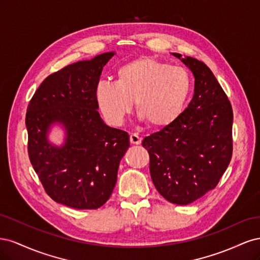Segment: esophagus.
<instances>
[{"label": "esophagus", "mask_w": 260, "mask_h": 260, "mask_svg": "<svg viewBox=\"0 0 260 260\" xmlns=\"http://www.w3.org/2000/svg\"><path fill=\"white\" fill-rule=\"evenodd\" d=\"M141 141H142V139H141L138 135H136V133H131L130 135V143L131 144H140Z\"/></svg>", "instance_id": "34e87169"}]
</instances>
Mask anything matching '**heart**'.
Segmentation results:
<instances>
[{
  "instance_id": "heart-1",
  "label": "heart",
  "mask_w": 260,
  "mask_h": 260,
  "mask_svg": "<svg viewBox=\"0 0 260 260\" xmlns=\"http://www.w3.org/2000/svg\"><path fill=\"white\" fill-rule=\"evenodd\" d=\"M193 89L184 67L155 57H140L118 68L115 82L101 81L95 90L100 111L112 124H120L135 102L149 127L165 128L183 113Z\"/></svg>"
}]
</instances>
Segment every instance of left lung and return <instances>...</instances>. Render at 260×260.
<instances>
[{
	"label": "left lung",
	"instance_id": "1",
	"mask_svg": "<svg viewBox=\"0 0 260 260\" xmlns=\"http://www.w3.org/2000/svg\"><path fill=\"white\" fill-rule=\"evenodd\" d=\"M182 61L195 78L193 99L174 123L145 137L142 145L156 190L170 203L187 205L215 188L229 166L233 111L203 61L193 57Z\"/></svg>",
	"mask_w": 260,
	"mask_h": 260
}]
</instances>
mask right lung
Returning <instances> with one entry per match:
<instances>
[{
  "mask_svg": "<svg viewBox=\"0 0 260 260\" xmlns=\"http://www.w3.org/2000/svg\"><path fill=\"white\" fill-rule=\"evenodd\" d=\"M114 53L82 60L46 77L27 107L28 155L44 191L75 209H98L111 198L120 159L129 147L125 131L101 119L95 90ZM55 121L68 131L61 148L46 132Z\"/></svg>",
  "mask_w": 260,
  "mask_h": 260,
  "instance_id": "obj_1",
  "label": "right lung"
}]
</instances>
